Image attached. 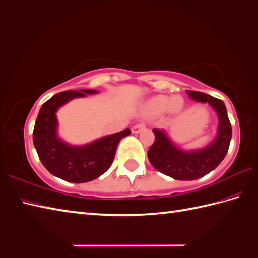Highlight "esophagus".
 Masks as SVG:
<instances>
[{
	"label": "esophagus",
	"instance_id": "esophagus-1",
	"mask_svg": "<svg viewBox=\"0 0 258 258\" xmlns=\"http://www.w3.org/2000/svg\"><path fill=\"white\" fill-rule=\"evenodd\" d=\"M146 128V124L145 123H137L135 124L133 129H131V131H133V134H139L141 130H144Z\"/></svg>",
	"mask_w": 258,
	"mask_h": 258
}]
</instances>
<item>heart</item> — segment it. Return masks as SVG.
<instances>
[{"label": "heart", "instance_id": "heart-1", "mask_svg": "<svg viewBox=\"0 0 258 258\" xmlns=\"http://www.w3.org/2000/svg\"><path fill=\"white\" fill-rule=\"evenodd\" d=\"M183 108V99L180 96L169 97L165 95H157L148 100L146 112L148 114H161L164 111L170 113H179Z\"/></svg>", "mask_w": 258, "mask_h": 258}]
</instances>
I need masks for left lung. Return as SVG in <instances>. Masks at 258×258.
<instances>
[{"label": "left lung", "instance_id": "obj_1", "mask_svg": "<svg viewBox=\"0 0 258 258\" xmlns=\"http://www.w3.org/2000/svg\"><path fill=\"white\" fill-rule=\"evenodd\" d=\"M193 100L209 104L219 117L217 135L213 142L202 149L184 151L177 148L163 130L153 129L154 142L148 150L149 161L153 168L175 180L200 179L213 171L225 158L232 139V125L224 102L200 91L186 90Z\"/></svg>", "mask_w": 258, "mask_h": 258}]
</instances>
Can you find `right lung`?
Segmentation results:
<instances>
[{
  "mask_svg": "<svg viewBox=\"0 0 258 258\" xmlns=\"http://www.w3.org/2000/svg\"><path fill=\"white\" fill-rule=\"evenodd\" d=\"M90 89L66 90L56 94L42 106L33 131V142L38 158L49 172L68 182L85 183L104 174L110 168L117 146L131 131L106 136L85 146H71L57 136L56 111L70 100L96 94Z\"/></svg>",
  "mask_w": 258,
  "mask_h": 258,
  "instance_id": "1",
  "label": "right lung"
}]
</instances>
